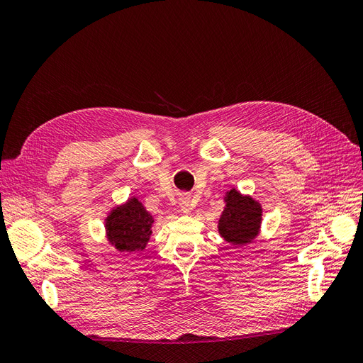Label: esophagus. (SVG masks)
Masks as SVG:
<instances>
[{"mask_svg":"<svg viewBox=\"0 0 363 363\" xmlns=\"http://www.w3.org/2000/svg\"><path fill=\"white\" fill-rule=\"evenodd\" d=\"M191 211H192V203H191L189 199H186V196H184V199L180 200V212L183 215H188Z\"/></svg>","mask_w":363,"mask_h":363,"instance_id":"esophagus-1","label":"esophagus"}]
</instances>
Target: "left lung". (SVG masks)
Instances as JSON below:
<instances>
[{
	"label": "left lung",
	"mask_w": 363,
	"mask_h": 363,
	"mask_svg": "<svg viewBox=\"0 0 363 363\" xmlns=\"http://www.w3.org/2000/svg\"><path fill=\"white\" fill-rule=\"evenodd\" d=\"M224 203L225 207L218 221L219 235L236 247L252 242L260 233L262 204L235 188L225 192Z\"/></svg>",
	"instance_id": "1"
}]
</instances>
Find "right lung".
<instances>
[{
	"label": "right lung",
	"mask_w": 363,
	"mask_h": 363,
	"mask_svg": "<svg viewBox=\"0 0 363 363\" xmlns=\"http://www.w3.org/2000/svg\"><path fill=\"white\" fill-rule=\"evenodd\" d=\"M155 225V218L136 196L113 207L104 219L106 238L115 250L133 252L145 250Z\"/></svg>",
	"instance_id": "1"
}]
</instances>
